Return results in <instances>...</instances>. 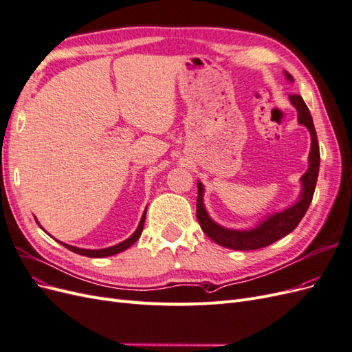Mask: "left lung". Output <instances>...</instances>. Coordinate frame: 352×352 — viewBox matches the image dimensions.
I'll list each match as a JSON object with an SVG mask.
<instances>
[{
	"mask_svg": "<svg viewBox=\"0 0 352 352\" xmlns=\"http://www.w3.org/2000/svg\"><path fill=\"white\" fill-rule=\"evenodd\" d=\"M287 79H292L289 73H286ZM289 100L294 107L298 110V122L304 124L311 135V151L308 155V162H310V167L305 172V175L301 177L302 184V192L296 204L292 207L286 208L285 211L273 214L272 217L265 219L260 226L251 230H232L219 226L217 223L212 221L207 211L202 204V194H204V188L202 184L198 182V198H197V219L201 229L204 230L206 235L214 241L216 243L226 247L230 250L238 251H248V250H260L267 247V245L279 241L280 238L286 236L287 233H291L298 223L301 221L304 214L307 212L310 202L314 195V189L317 184L318 176V167H320V150H318V141L317 133L314 129L313 117L310 114V110L305 105L304 100L296 94H291Z\"/></svg>",
	"mask_w": 352,
	"mask_h": 352,
	"instance_id": "left-lung-1",
	"label": "left lung"
}]
</instances>
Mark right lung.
Returning a JSON list of instances; mask_svg holds the SVG:
<instances>
[{"label": "right lung", "mask_w": 352, "mask_h": 352, "mask_svg": "<svg viewBox=\"0 0 352 352\" xmlns=\"http://www.w3.org/2000/svg\"><path fill=\"white\" fill-rule=\"evenodd\" d=\"M145 212H146V210H145ZM145 212L142 214V219H141V221H140V226H138V229L135 230L133 235H132L131 238H127L126 241L114 245V247L104 248V250H83V248L72 247V245H66V243H63V242H60V243L65 245V247H66L67 250H70V251H73V252L85 255V257H92V258H101V257H109V255L119 254V252H122V251L129 248L131 245H133L138 239H140L141 233H142V229H144V223H145ZM35 220H36V219H35Z\"/></svg>", "instance_id": "add662e5"}]
</instances>
